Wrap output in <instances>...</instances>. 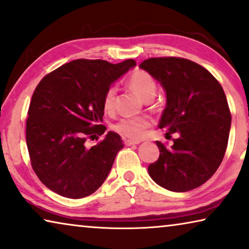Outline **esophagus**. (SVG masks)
<instances>
[{"label":"esophagus","mask_w":249,"mask_h":249,"mask_svg":"<svg viewBox=\"0 0 249 249\" xmlns=\"http://www.w3.org/2000/svg\"><path fill=\"white\" fill-rule=\"evenodd\" d=\"M142 142L140 140H125L124 143L125 146H132V145H138V143H140Z\"/></svg>","instance_id":"34e87169"}]
</instances>
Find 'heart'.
<instances>
[{"instance_id": "1", "label": "heart", "mask_w": 249, "mask_h": 249, "mask_svg": "<svg viewBox=\"0 0 249 249\" xmlns=\"http://www.w3.org/2000/svg\"><path fill=\"white\" fill-rule=\"evenodd\" d=\"M128 85L133 92L137 93L142 100H151L156 94L157 85L154 78L143 71H136L128 78ZM117 89L111 86L107 89L103 98V107L106 111H112L116 101ZM150 124L149 119L145 117H125L119 120L114 129L121 135L128 138L139 139L145 133L147 127Z\"/></svg>"}]
</instances>
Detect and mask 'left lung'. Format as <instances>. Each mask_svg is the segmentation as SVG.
Returning <instances> with one entry per match:
<instances>
[{
	"label": "left lung",
	"instance_id": "obj_1",
	"mask_svg": "<svg viewBox=\"0 0 249 249\" xmlns=\"http://www.w3.org/2000/svg\"><path fill=\"white\" fill-rule=\"evenodd\" d=\"M166 93L160 128L178 132L166 148L156 142L160 158L148 166L154 182L172 192L196 189L214 174L228 145L231 116L225 92L210 71L178 57L149 58L140 64Z\"/></svg>",
	"mask_w": 249,
	"mask_h": 249
}]
</instances>
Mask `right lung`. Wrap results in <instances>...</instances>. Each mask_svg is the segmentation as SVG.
Masks as SVG:
<instances>
[{"label":"right lung","mask_w":249,"mask_h":249,"mask_svg":"<svg viewBox=\"0 0 249 249\" xmlns=\"http://www.w3.org/2000/svg\"><path fill=\"white\" fill-rule=\"evenodd\" d=\"M135 66L133 59L119 64L76 59L46 75L36 88L28 111L27 146L35 173L53 192L81 199L107 179L124 148L121 137L109 131L92 147L86 140L107 130L99 124L104 94Z\"/></svg>","instance_id":"add662e5"}]
</instances>
